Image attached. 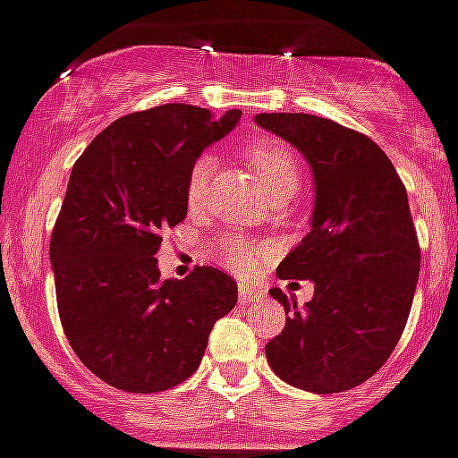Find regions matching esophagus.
Masks as SVG:
<instances>
[{"label": "esophagus", "mask_w": 458, "mask_h": 458, "mask_svg": "<svg viewBox=\"0 0 458 458\" xmlns=\"http://www.w3.org/2000/svg\"><path fill=\"white\" fill-rule=\"evenodd\" d=\"M238 299H241V303H252V301H261V299H264V289L257 287V284L241 283V284H238Z\"/></svg>", "instance_id": "obj_1"}]
</instances>
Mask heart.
I'll list each match as a JSON object with an SVG mask.
<instances>
[{
  "label": "heart",
  "mask_w": 458,
  "mask_h": 458,
  "mask_svg": "<svg viewBox=\"0 0 458 458\" xmlns=\"http://www.w3.org/2000/svg\"><path fill=\"white\" fill-rule=\"evenodd\" d=\"M245 155H248L250 164L255 166L261 185L267 187L268 194L296 190V185H299V166H296L292 150L284 143L268 139L252 140ZM213 166L215 159L210 155H201V157L194 159L185 181L187 201L199 203L206 197V187H208ZM220 255L226 267L236 268V271H250V268L257 267V261L264 255V250L241 236H229L222 241Z\"/></svg>",
  "instance_id": "obj_1"
}]
</instances>
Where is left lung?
Instances as JSON below:
<instances>
[{"instance_id":"1","label":"left lung","mask_w":458,"mask_h":458,"mask_svg":"<svg viewBox=\"0 0 458 458\" xmlns=\"http://www.w3.org/2000/svg\"><path fill=\"white\" fill-rule=\"evenodd\" d=\"M255 123L294 146L315 181L310 232L277 267L310 280L306 306L273 287L283 334L267 345L273 373L312 394L345 392L382 369L408 322L420 243L408 191L369 136L306 113H259Z\"/></svg>"}]
</instances>
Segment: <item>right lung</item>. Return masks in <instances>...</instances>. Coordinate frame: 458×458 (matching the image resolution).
<instances>
[{"label":"right lung","instance_id":"add662e5","mask_svg":"<svg viewBox=\"0 0 458 458\" xmlns=\"http://www.w3.org/2000/svg\"><path fill=\"white\" fill-rule=\"evenodd\" d=\"M243 113L164 104L108 124L73 164L50 236L57 310L76 357L131 394L181 385L201 363L213 324L236 306L225 271L162 280V229L187 215L194 159Z\"/></svg>","mask_w":458,"mask_h":458}]
</instances>
